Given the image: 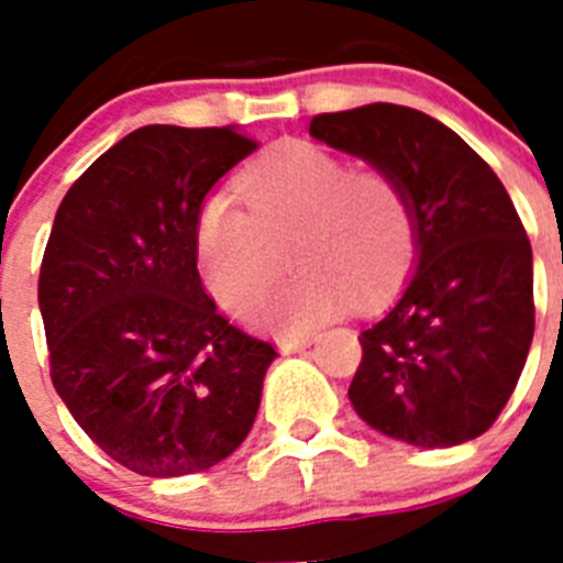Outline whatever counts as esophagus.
<instances>
[{"label":"esophagus","instance_id":"obj_1","mask_svg":"<svg viewBox=\"0 0 563 563\" xmlns=\"http://www.w3.org/2000/svg\"><path fill=\"white\" fill-rule=\"evenodd\" d=\"M312 341H316V335H312V332H301V335H282L278 338V350L285 352V355H290V352H298V350H305V346H310Z\"/></svg>","mask_w":563,"mask_h":563}]
</instances>
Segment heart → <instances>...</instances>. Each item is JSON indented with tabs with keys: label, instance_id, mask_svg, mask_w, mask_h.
Returning <instances> with one entry per match:
<instances>
[{
	"label": "heart",
	"instance_id": "1",
	"mask_svg": "<svg viewBox=\"0 0 563 563\" xmlns=\"http://www.w3.org/2000/svg\"><path fill=\"white\" fill-rule=\"evenodd\" d=\"M242 207L211 194L197 213L194 245L202 282L228 312L256 307L282 273L287 245L296 278L271 301L278 330H307L400 285L417 247L411 202L395 174L352 166L310 141H282L236 177Z\"/></svg>",
	"mask_w": 563,
	"mask_h": 563
}]
</instances>
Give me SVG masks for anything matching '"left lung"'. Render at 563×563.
I'll list each match as a JSON object with an SVG mask.
<instances>
[{"label":"left lung","mask_w":563,"mask_h":563,"mask_svg":"<svg viewBox=\"0 0 563 563\" xmlns=\"http://www.w3.org/2000/svg\"><path fill=\"white\" fill-rule=\"evenodd\" d=\"M310 134L395 174L417 271L361 332L350 400L380 434L449 449L485 434L533 343V251L494 168L431 114L397 103L324 112Z\"/></svg>","instance_id":"obj_1"}]
</instances>
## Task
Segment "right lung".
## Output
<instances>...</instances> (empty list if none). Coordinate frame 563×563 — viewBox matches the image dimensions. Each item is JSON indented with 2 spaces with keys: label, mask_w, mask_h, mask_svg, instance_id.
<instances>
[{
  "label": "right lung",
  "mask_w": 563,
  "mask_h": 563,
  "mask_svg": "<svg viewBox=\"0 0 563 563\" xmlns=\"http://www.w3.org/2000/svg\"><path fill=\"white\" fill-rule=\"evenodd\" d=\"M256 146L233 126L134 129L56 211L38 273L49 377L134 474L206 471L256 420L276 350L217 310L194 245L206 194Z\"/></svg>",
  "instance_id": "obj_1"
}]
</instances>
